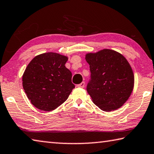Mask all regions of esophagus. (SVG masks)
Returning <instances> with one entry per match:
<instances>
[{
	"label": "esophagus",
	"mask_w": 154,
	"mask_h": 154,
	"mask_svg": "<svg viewBox=\"0 0 154 154\" xmlns=\"http://www.w3.org/2000/svg\"><path fill=\"white\" fill-rule=\"evenodd\" d=\"M77 87H79V88H84L85 87V82H82L80 83V84H78L77 85Z\"/></svg>",
	"instance_id": "obj_1"
}]
</instances>
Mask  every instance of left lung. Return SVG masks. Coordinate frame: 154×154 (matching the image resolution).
I'll list each match as a JSON object with an SVG mask.
<instances>
[{"instance_id":"1","label":"left lung","mask_w":154,"mask_h":154,"mask_svg":"<svg viewBox=\"0 0 154 154\" xmlns=\"http://www.w3.org/2000/svg\"><path fill=\"white\" fill-rule=\"evenodd\" d=\"M90 79L87 92L104 111L118 109L126 103L134 87V74L126 59L118 52L103 49L88 54Z\"/></svg>"}]
</instances>
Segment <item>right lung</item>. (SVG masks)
Returning a JSON list of instances; mask_svg holds the SVG:
<instances>
[{
    "label": "right lung",
    "mask_w": 154,
    "mask_h": 154,
    "mask_svg": "<svg viewBox=\"0 0 154 154\" xmlns=\"http://www.w3.org/2000/svg\"><path fill=\"white\" fill-rule=\"evenodd\" d=\"M68 58L48 52L34 58L26 69L22 85L30 103L38 109L50 111L62 105L75 85L65 66Z\"/></svg>",
    "instance_id": "1"
}]
</instances>
